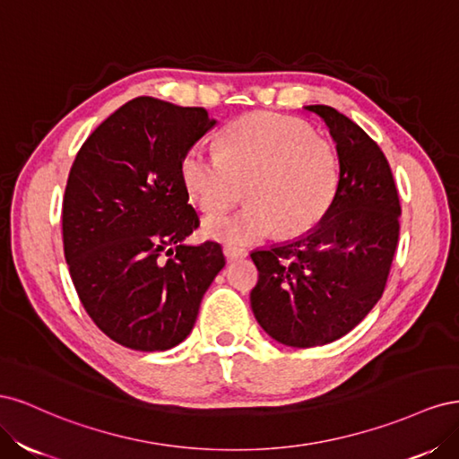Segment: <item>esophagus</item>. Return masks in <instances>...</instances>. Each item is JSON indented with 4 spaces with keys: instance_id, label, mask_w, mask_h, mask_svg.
Wrapping results in <instances>:
<instances>
[{
    "instance_id": "obj_1",
    "label": "esophagus",
    "mask_w": 459,
    "mask_h": 459,
    "mask_svg": "<svg viewBox=\"0 0 459 459\" xmlns=\"http://www.w3.org/2000/svg\"><path fill=\"white\" fill-rule=\"evenodd\" d=\"M224 255L228 260H238V258H245L247 251L241 247H233V245H226L224 247Z\"/></svg>"
}]
</instances>
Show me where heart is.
<instances>
[{"label":"heart","mask_w":459,"mask_h":459,"mask_svg":"<svg viewBox=\"0 0 459 459\" xmlns=\"http://www.w3.org/2000/svg\"><path fill=\"white\" fill-rule=\"evenodd\" d=\"M191 199L206 214H218L251 199L241 211L204 221L211 239L253 243L277 230L295 238L316 228L335 199L337 152L314 135L307 122L255 113L233 122L221 137V152L191 145L179 164Z\"/></svg>","instance_id":"heart-1"}]
</instances>
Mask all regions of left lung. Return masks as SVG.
<instances>
[{"label": "left lung", "instance_id": "obj_1", "mask_svg": "<svg viewBox=\"0 0 459 459\" xmlns=\"http://www.w3.org/2000/svg\"><path fill=\"white\" fill-rule=\"evenodd\" d=\"M304 108L325 122L335 142V199L310 231L251 253L256 322L295 349L333 342L362 322L383 295L400 233L398 191L379 145L337 108Z\"/></svg>", "mask_w": 459, "mask_h": 459}]
</instances>
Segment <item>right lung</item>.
Here are the masks:
<instances>
[{
	"instance_id": "add662e5",
	"label": "right lung",
	"mask_w": 459,
	"mask_h": 459,
	"mask_svg": "<svg viewBox=\"0 0 459 459\" xmlns=\"http://www.w3.org/2000/svg\"><path fill=\"white\" fill-rule=\"evenodd\" d=\"M214 124L203 107L135 97L93 130L68 174V270L93 324L126 349L157 352L182 342L226 266L218 243H184L199 216L179 164Z\"/></svg>"
}]
</instances>
